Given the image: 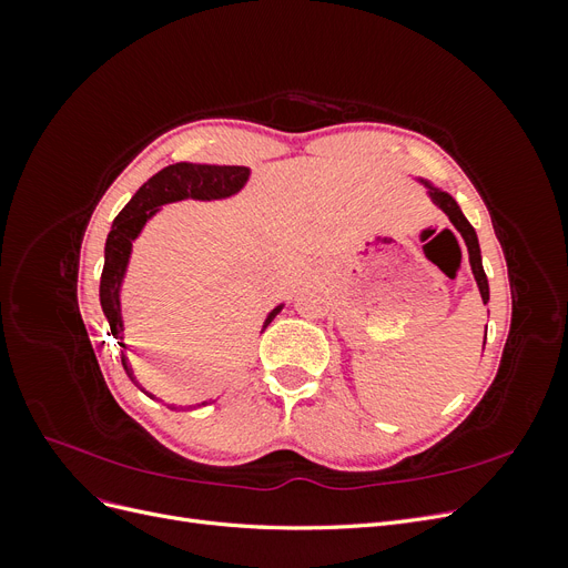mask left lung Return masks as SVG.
<instances>
[{"mask_svg":"<svg viewBox=\"0 0 568 568\" xmlns=\"http://www.w3.org/2000/svg\"><path fill=\"white\" fill-rule=\"evenodd\" d=\"M419 182L426 186V194L428 199H432L438 209L448 215V220L455 225V230L462 234L464 244H467V251H469V265H471V272H474V280L478 284V291H480V298H484V305L490 301V288H488V277L484 272V263H480V246H478V236L474 232V227L469 225V220L464 217L462 209L457 205V201L448 194L443 192L440 186H436L434 182H428L424 178H419ZM484 346H486V338H484Z\"/></svg>","mask_w":568,"mask_h":568,"instance_id":"1","label":"left lung"}]
</instances>
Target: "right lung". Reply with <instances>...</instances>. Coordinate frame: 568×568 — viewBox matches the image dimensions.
Segmentation results:
<instances>
[{"label": "right lung", "mask_w": 568, "mask_h": 568, "mask_svg": "<svg viewBox=\"0 0 568 568\" xmlns=\"http://www.w3.org/2000/svg\"><path fill=\"white\" fill-rule=\"evenodd\" d=\"M248 178H251V170L244 165H205V163L168 165L161 170V173H156L136 189V194L113 220L111 232L106 236V248H104V272H101L99 301H101V311H104L109 320L111 334L118 341L120 353H123V367L134 384L136 379L125 355L128 351L125 336H123L125 324H123V307H120V288H123V282H125L134 239L142 234L146 222L161 211V205L184 201V199H194V201L230 199L242 192ZM282 307L284 303H280L274 311H270L263 324V332L267 329V324L282 313ZM142 390L149 395V398L156 400V395L149 393L146 388ZM201 405H209V400L189 405V407L170 405V409H194Z\"/></svg>", "instance_id": "add662e5"}]
</instances>
